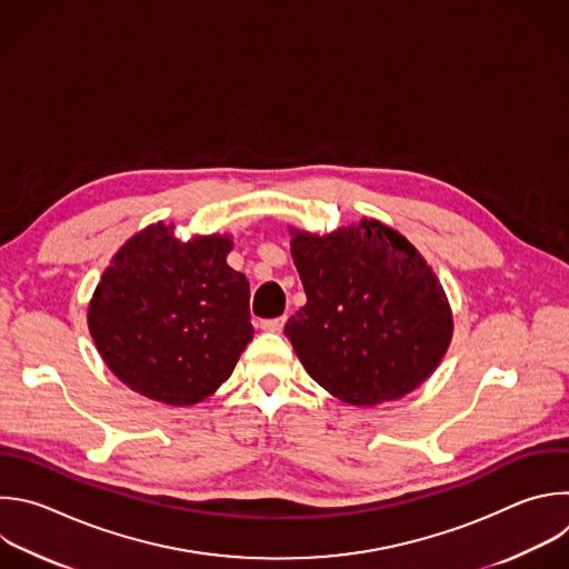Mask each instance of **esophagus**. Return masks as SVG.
<instances>
[{
  "label": "esophagus",
  "mask_w": 569,
  "mask_h": 569,
  "mask_svg": "<svg viewBox=\"0 0 569 569\" xmlns=\"http://www.w3.org/2000/svg\"><path fill=\"white\" fill-rule=\"evenodd\" d=\"M283 323H286V317H274V319L261 321V328L268 330V332H281V330H283Z\"/></svg>",
  "instance_id": "esophagus-1"
}]
</instances>
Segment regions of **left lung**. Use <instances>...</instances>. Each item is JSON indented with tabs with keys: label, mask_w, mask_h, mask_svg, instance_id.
I'll return each mask as SVG.
<instances>
[{
	"label": "left lung",
	"mask_w": 569,
	"mask_h": 569,
	"mask_svg": "<svg viewBox=\"0 0 569 569\" xmlns=\"http://www.w3.org/2000/svg\"><path fill=\"white\" fill-rule=\"evenodd\" d=\"M306 306L286 323L312 380L346 405L393 402L445 357L453 317L425 257L375 219L317 237L292 230Z\"/></svg>",
	"instance_id": "8db88e82"
}]
</instances>
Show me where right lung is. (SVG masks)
<instances>
[{
	"label": "right lung",
	"instance_id": "right-lung-1",
	"mask_svg": "<svg viewBox=\"0 0 569 569\" xmlns=\"http://www.w3.org/2000/svg\"><path fill=\"white\" fill-rule=\"evenodd\" d=\"M232 239L178 241L149 226L111 259L89 303L91 337L122 385L171 407L210 398L250 343V283Z\"/></svg>",
	"mask_w": 569,
	"mask_h": 569
}]
</instances>
